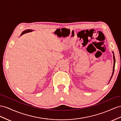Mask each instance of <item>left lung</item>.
I'll list each match as a JSON object with an SVG mask.
<instances>
[{
  "instance_id": "8db88e82",
  "label": "left lung",
  "mask_w": 121,
  "mask_h": 121,
  "mask_svg": "<svg viewBox=\"0 0 121 121\" xmlns=\"http://www.w3.org/2000/svg\"><path fill=\"white\" fill-rule=\"evenodd\" d=\"M113 61H114V64H113V72H112V77H111V78L112 77V75L113 74V72H114V69H115V62H116V61H115V56H114V54H113ZM111 78H110V80H111Z\"/></svg>"
}]
</instances>
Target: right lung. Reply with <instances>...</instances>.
Wrapping results in <instances>:
<instances>
[{"label": "right lung", "mask_w": 121, "mask_h": 121, "mask_svg": "<svg viewBox=\"0 0 121 121\" xmlns=\"http://www.w3.org/2000/svg\"><path fill=\"white\" fill-rule=\"evenodd\" d=\"M31 31H32V30H29V29H28V30H25V31H24L22 33V34H21V35H22V34H24V33H27V32H31Z\"/></svg>", "instance_id": "obj_1"}]
</instances>
